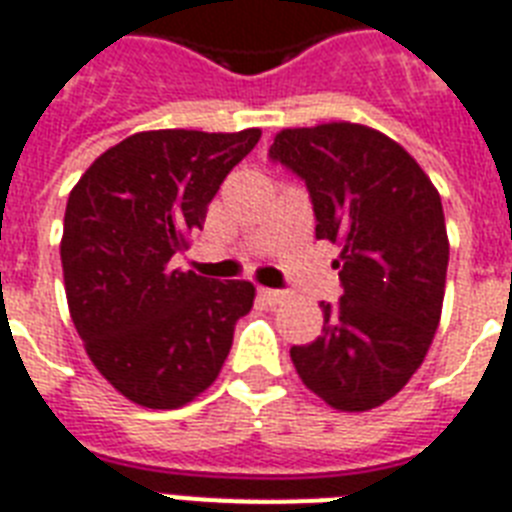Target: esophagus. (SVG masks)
Masks as SVG:
<instances>
[{
	"label": "esophagus",
	"mask_w": 512,
	"mask_h": 512,
	"mask_svg": "<svg viewBox=\"0 0 512 512\" xmlns=\"http://www.w3.org/2000/svg\"><path fill=\"white\" fill-rule=\"evenodd\" d=\"M260 297H263L268 305H279L281 300L287 297V292H281V289H260Z\"/></svg>",
	"instance_id": "obj_1"
}]
</instances>
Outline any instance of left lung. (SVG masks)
Here are the masks:
<instances>
[{"label": "left lung", "instance_id": "left-lung-1", "mask_svg": "<svg viewBox=\"0 0 512 512\" xmlns=\"http://www.w3.org/2000/svg\"><path fill=\"white\" fill-rule=\"evenodd\" d=\"M268 159L305 183L316 239L342 247L340 303H321V337L292 345V364L329 406L374 409L436 335L449 265L441 196L396 140L361 124L281 130Z\"/></svg>", "mask_w": 512, "mask_h": 512}]
</instances>
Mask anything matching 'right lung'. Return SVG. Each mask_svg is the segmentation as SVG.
I'll return each mask as SVG.
<instances>
[{
    "instance_id": "right-lung-1",
    "label": "right lung",
    "mask_w": 512,
    "mask_h": 512,
    "mask_svg": "<svg viewBox=\"0 0 512 512\" xmlns=\"http://www.w3.org/2000/svg\"><path fill=\"white\" fill-rule=\"evenodd\" d=\"M260 130L138 132L98 156L68 196L63 279L87 356L122 396L177 409L223 369L249 281L172 271L225 175Z\"/></svg>"
}]
</instances>
